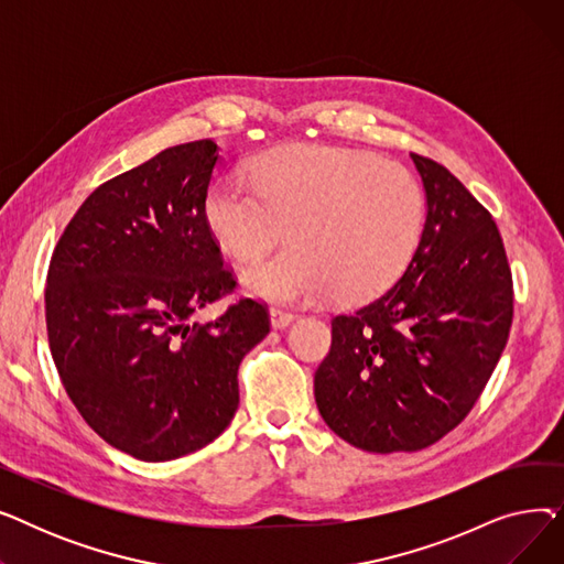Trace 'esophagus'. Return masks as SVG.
Listing matches in <instances>:
<instances>
[{"label":"esophagus","instance_id":"1","mask_svg":"<svg viewBox=\"0 0 564 564\" xmlns=\"http://www.w3.org/2000/svg\"><path fill=\"white\" fill-rule=\"evenodd\" d=\"M294 313H290V311H283V308H270V319H272V327L274 329H283V327H288V324H292L294 322Z\"/></svg>","mask_w":564,"mask_h":564}]
</instances>
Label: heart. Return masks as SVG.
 <instances>
[{
  "instance_id": "b5f03b06",
  "label": "heart",
  "mask_w": 564,
  "mask_h": 564,
  "mask_svg": "<svg viewBox=\"0 0 564 564\" xmlns=\"http://www.w3.org/2000/svg\"><path fill=\"white\" fill-rule=\"evenodd\" d=\"M205 219L247 267L249 292L274 302H364L409 264L425 224V194L406 169L336 145H288L230 175L205 196Z\"/></svg>"
}]
</instances>
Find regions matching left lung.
I'll use <instances>...</instances> for the list:
<instances>
[{"label":"left lung","mask_w":564,"mask_h":564,"mask_svg":"<svg viewBox=\"0 0 564 564\" xmlns=\"http://www.w3.org/2000/svg\"><path fill=\"white\" fill-rule=\"evenodd\" d=\"M427 196L404 274L332 319L315 402L340 438L368 453L423 451L478 402L506 349L514 290L498 226L457 177L411 153Z\"/></svg>","instance_id":"8db88e82"}]
</instances>
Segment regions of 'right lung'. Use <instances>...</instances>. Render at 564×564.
I'll use <instances>...</instances> for the list:
<instances>
[{"mask_svg": "<svg viewBox=\"0 0 564 564\" xmlns=\"http://www.w3.org/2000/svg\"><path fill=\"white\" fill-rule=\"evenodd\" d=\"M219 162L200 139L111 177L50 260L45 322L64 389L96 434L143 462L189 455L230 425L237 368L270 334L256 300L192 322L237 285L205 219Z\"/></svg>", "mask_w": 564, "mask_h": 564, "instance_id": "1", "label": "right lung"}]
</instances>
